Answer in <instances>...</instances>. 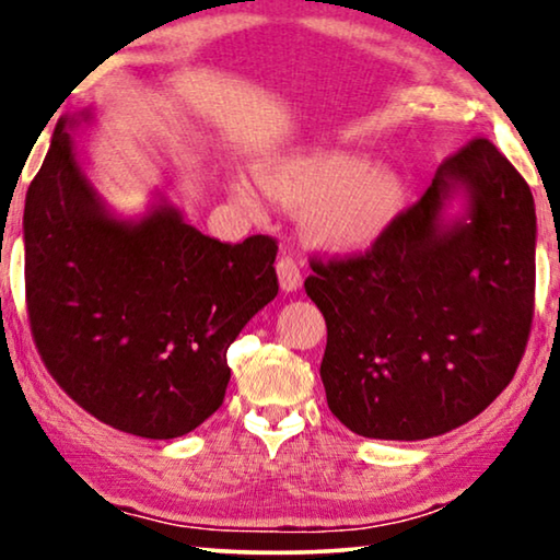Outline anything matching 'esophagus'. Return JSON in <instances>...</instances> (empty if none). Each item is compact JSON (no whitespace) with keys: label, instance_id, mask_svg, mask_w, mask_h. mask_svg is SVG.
I'll list each match as a JSON object with an SVG mask.
<instances>
[{"label":"esophagus","instance_id":"1","mask_svg":"<svg viewBox=\"0 0 560 560\" xmlns=\"http://www.w3.org/2000/svg\"><path fill=\"white\" fill-rule=\"evenodd\" d=\"M278 280H280V288L285 290V293H295V290L303 285L301 267H298V262L290 255H282L278 259Z\"/></svg>","mask_w":560,"mask_h":560}]
</instances>
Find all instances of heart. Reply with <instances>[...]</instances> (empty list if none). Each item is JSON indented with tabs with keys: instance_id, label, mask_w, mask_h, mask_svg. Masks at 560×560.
Listing matches in <instances>:
<instances>
[{
	"instance_id": "heart-1",
	"label": "heart",
	"mask_w": 560,
	"mask_h": 560,
	"mask_svg": "<svg viewBox=\"0 0 560 560\" xmlns=\"http://www.w3.org/2000/svg\"><path fill=\"white\" fill-rule=\"evenodd\" d=\"M262 186L288 209L308 211V234L320 247L357 252L372 247L402 206V180L385 165L336 150H313L265 167ZM234 194L252 206L247 188Z\"/></svg>"
}]
</instances>
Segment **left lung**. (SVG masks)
Instances as JSON below:
<instances>
[{"mask_svg":"<svg viewBox=\"0 0 560 560\" xmlns=\"http://www.w3.org/2000/svg\"><path fill=\"white\" fill-rule=\"evenodd\" d=\"M465 211L448 218L451 200ZM530 186L489 140L451 155L362 257L313 259L328 408L364 439L420 441L477 418L515 377L535 303Z\"/></svg>","mask_w":560,"mask_h":560,"instance_id":"8db88e82","label":"left lung"}]
</instances>
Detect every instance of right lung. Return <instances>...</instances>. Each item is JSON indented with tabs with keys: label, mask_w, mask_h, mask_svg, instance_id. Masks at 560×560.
Listing matches in <instances>:
<instances>
[{
	"label": "right lung",
	"mask_w": 560,
	"mask_h": 560,
	"mask_svg": "<svg viewBox=\"0 0 560 560\" xmlns=\"http://www.w3.org/2000/svg\"><path fill=\"white\" fill-rule=\"evenodd\" d=\"M60 117L25 198L30 328L52 380L83 410L142 439H178L221 408L226 349L278 295L270 236L211 240L160 196L114 213Z\"/></svg>",
	"instance_id": "obj_1"
}]
</instances>
